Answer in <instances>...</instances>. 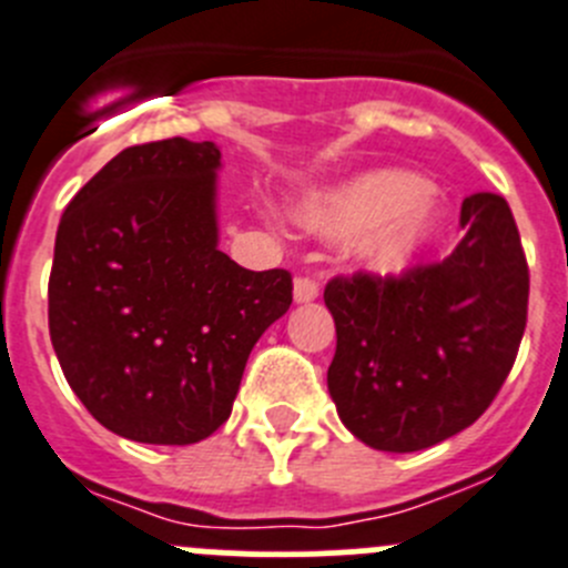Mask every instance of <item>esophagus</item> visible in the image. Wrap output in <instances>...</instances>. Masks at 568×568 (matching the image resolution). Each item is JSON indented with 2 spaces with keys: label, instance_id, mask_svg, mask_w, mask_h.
Returning <instances> with one entry per match:
<instances>
[{
  "label": "esophagus",
  "instance_id": "obj_1",
  "mask_svg": "<svg viewBox=\"0 0 568 568\" xmlns=\"http://www.w3.org/2000/svg\"><path fill=\"white\" fill-rule=\"evenodd\" d=\"M320 296V283L314 277H296L294 280V300L296 302H314Z\"/></svg>",
  "mask_w": 568,
  "mask_h": 568
}]
</instances>
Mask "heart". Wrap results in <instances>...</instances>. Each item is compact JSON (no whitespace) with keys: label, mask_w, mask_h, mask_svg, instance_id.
Wrapping results in <instances>:
<instances>
[{"label":"heart","mask_w":568,"mask_h":568,"mask_svg":"<svg viewBox=\"0 0 568 568\" xmlns=\"http://www.w3.org/2000/svg\"><path fill=\"white\" fill-rule=\"evenodd\" d=\"M445 210L409 171H373L311 201L302 221L322 235H362L358 254L375 272H397L439 232Z\"/></svg>","instance_id":"obj_1"}]
</instances>
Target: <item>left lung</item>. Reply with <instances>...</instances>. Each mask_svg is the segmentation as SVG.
Returning a JSON list of instances; mask_svg holds the SVG:
<instances>
[{
  "label": "left lung",
  "mask_w": 568,
  "mask_h": 568,
  "mask_svg": "<svg viewBox=\"0 0 568 568\" xmlns=\"http://www.w3.org/2000/svg\"><path fill=\"white\" fill-rule=\"evenodd\" d=\"M459 224L465 237L439 263L325 285L336 322L327 389L369 448L409 454L454 437L479 420L516 364L529 268L510 204L476 193Z\"/></svg>",
  "instance_id": "left-lung-1"
}]
</instances>
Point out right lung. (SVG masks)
Listing matches in <instances>:
<instances>
[{
    "label": "right lung",
    "mask_w": 568,
    "mask_h": 568,
    "mask_svg": "<svg viewBox=\"0 0 568 568\" xmlns=\"http://www.w3.org/2000/svg\"><path fill=\"white\" fill-rule=\"evenodd\" d=\"M221 151L184 136L116 153L67 204L50 338L89 415L120 437L190 445L226 423L243 367L291 308L285 268L219 248Z\"/></svg>",
    "instance_id": "1"
}]
</instances>
